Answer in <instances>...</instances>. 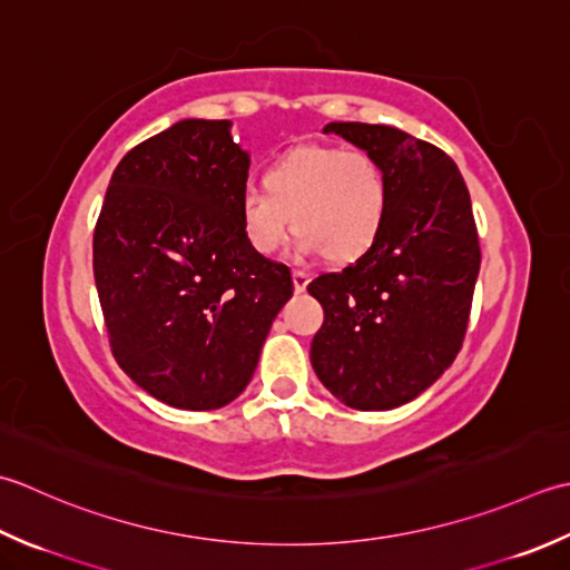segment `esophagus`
Wrapping results in <instances>:
<instances>
[{
  "mask_svg": "<svg viewBox=\"0 0 570 570\" xmlns=\"http://www.w3.org/2000/svg\"><path fill=\"white\" fill-rule=\"evenodd\" d=\"M293 283H295V289H297V293H302V289H305V287H307V283H309V275H307L305 271L295 268V271H293Z\"/></svg>",
  "mask_w": 570,
  "mask_h": 570,
  "instance_id": "obj_1",
  "label": "esophagus"
}]
</instances>
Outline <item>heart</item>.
I'll use <instances>...</instances> for the list:
<instances>
[{
  "label": "heart",
  "mask_w": 570,
  "mask_h": 570,
  "mask_svg": "<svg viewBox=\"0 0 570 570\" xmlns=\"http://www.w3.org/2000/svg\"><path fill=\"white\" fill-rule=\"evenodd\" d=\"M386 212V169L362 147L295 149L265 174V189L240 196L243 230L253 250L265 255L283 246L295 224L302 250L356 258L379 236Z\"/></svg>",
  "instance_id": "b5f03b06"
}]
</instances>
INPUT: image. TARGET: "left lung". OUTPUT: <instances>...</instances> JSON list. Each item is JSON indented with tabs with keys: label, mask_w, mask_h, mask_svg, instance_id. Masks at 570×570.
<instances>
[{
	"label": "left lung",
	"mask_w": 570,
	"mask_h": 570,
	"mask_svg": "<svg viewBox=\"0 0 570 570\" xmlns=\"http://www.w3.org/2000/svg\"><path fill=\"white\" fill-rule=\"evenodd\" d=\"M324 132L379 157L389 212L354 263L307 285L324 309L309 358L350 409L389 411L460 352L480 273L478 226L462 174L440 147L389 125L332 122Z\"/></svg>",
	"instance_id": "8db88e82"
}]
</instances>
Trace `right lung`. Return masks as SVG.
Masks as SVG:
<instances>
[{"instance_id":"add662e5","label":"right lung","mask_w":570,"mask_h":570,"mask_svg":"<svg viewBox=\"0 0 570 570\" xmlns=\"http://www.w3.org/2000/svg\"><path fill=\"white\" fill-rule=\"evenodd\" d=\"M228 120H181L115 167L92 234V273L115 362L139 389L212 411L248 386L293 297L285 263L246 238L250 159Z\"/></svg>"}]
</instances>
